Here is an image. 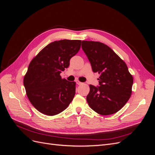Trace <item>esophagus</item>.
I'll use <instances>...</instances> for the list:
<instances>
[{
  "label": "esophagus",
  "instance_id": "34e87169",
  "mask_svg": "<svg viewBox=\"0 0 155 155\" xmlns=\"http://www.w3.org/2000/svg\"><path fill=\"white\" fill-rule=\"evenodd\" d=\"M76 83L78 84V85H81V84H83V83H81V82H80L79 81H78V80H76Z\"/></svg>",
  "mask_w": 155,
  "mask_h": 155
}]
</instances>
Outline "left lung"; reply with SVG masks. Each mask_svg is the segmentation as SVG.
I'll use <instances>...</instances> for the list:
<instances>
[{
  "instance_id": "1",
  "label": "left lung",
  "mask_w": 155,
  "mask_h": 155,
  "mask_svg": "<svg viewBox=\"0 0 155 155\" xmlns=\"http://www.w3.org/2000/svg\"><path fill=\"white\" fill-rule=\"evenodd\" d=\"M81 47L90 61L92 71L100 74V86L90 85L87 101L101 115L119 111L132 92L133 78L124 61L107 45L97 41H83Z\"/></svg>"
}]
</instances>
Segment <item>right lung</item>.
Instances as JSON below:
<instances>
[{
    "instance_id": "obj_1",
    "label": "right lung",
    "mask_w": 155,
    "mask_h": 155,
    "mask_svg": "<svg viewBox=\"0 0 155 155\" xmlns=\"http://www.w3.org/2000/svg\"><path fill=\"white\" fill-rule=\"evenodd\" d=\"M81 41L63 39L50 43L30 62L24 78L28 97L35 109L48 116L68 107L76 94V83L62 79L70 60L80 49Z\"/></svg>"
}]
</instances>
